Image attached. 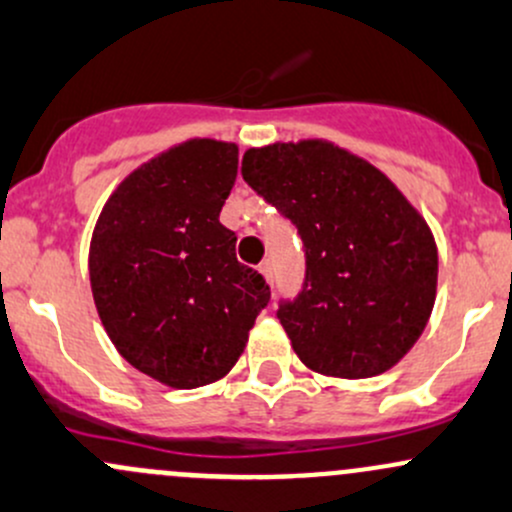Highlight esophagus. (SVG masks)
Instances as JSON below:
<instances>
[{
  "instance_id": "1",
  "label": "esophagus",
  "mask_w": 512,
  "mask_h": 512,
  "mask_svg": "<svg viewBox=\"0 0 512 512\" xmlns=\"http://www.w3.org/2000/svg\"><path fill=\"white\" fill-rule=\"evenodd\" d=\"M260 272H262V277L267 279V282H272V262L270 260H265L260 265Z\"/></svg>"
}]
</instances>
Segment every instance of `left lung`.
<instances>
[{
  "instance_id": "8db88e82",
  "label": "left lung",
  "mask_w": 512,
  "mask_h": 512,
  "mask_svg": "<svg viewBox=\"0 0 512 512\" xmlns=\"http://www.w3.org/2000/svg\"><path fill=\"white\" fill-rule=\"evenodd\" d=\"M242 179L304 240V289L277 311L301 363L343 380L395 368L437 299L424 215L378 166L326 139L247 149Z\"/></svg>"
}]
</instances>
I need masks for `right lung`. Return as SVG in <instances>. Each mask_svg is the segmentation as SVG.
<instances>
[{"mask_svg":"<svg viewBox=\"0 0 512 512\" xmlns=\"http://www.w3.org/2000/svg\"><path fill=\"white\" fill-rule=\"evenodd\" d=\"M235 176L238 144H174L120 181L90 238V289L107 336L129 365L174 390L225 378L270 301L220 223Z\"/></svg>","mask_w":512,"mask_h":512,"instance_id":"1","label":"right lung"}]
</instances>
